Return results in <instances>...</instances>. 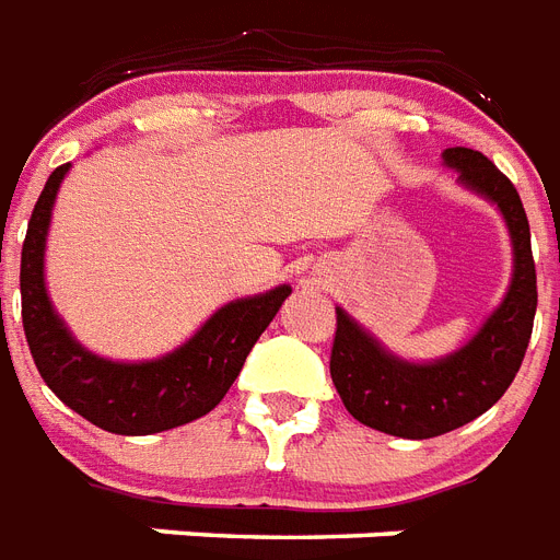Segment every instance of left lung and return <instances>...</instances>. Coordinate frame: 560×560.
<instances>
[{"instance_id":"obj_1","label":"left lung","mask_w":560,"mask_h":560,"mask_svg":"<svg viewBox=\"0 0 560 560\" xmlns=\"http://www.w3.org/2000/svg\"><path fill=\"white\" fill-rule=\"evenodd\" d=\"M444 165L459 171L462 186L482 194L505 218L514 249L509 293L486 325L459 351L433 363H407L337 307L331 381L360 424L400 435L433 439L491 409L521 369L538 307L529 220L512 179L470 148H447Z\"/></svg>"}]
</instances>
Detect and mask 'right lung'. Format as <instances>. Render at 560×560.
<instances>
[{"label":"right lung","mask_w":560,"mask_h":560,"mask_svg":"<svg viewBox=\"0 0 560 560\" xmlns=\"http://www.w3.org/2000/svg\"><path fill=\"white\" fill-rule=\"evenodd\" d=\"M66 171L69 162L51 171L22 244V328L39 377L66 407L107 433L151 435L206 416L235 383L246 354L279 314L290 288L279 284L258 296L229 302L165 358L116 363L92 354L55 314L43 276L51 206Z\"/></svg>","instance_id":"add662e5"}]
</instances>
